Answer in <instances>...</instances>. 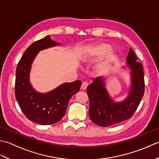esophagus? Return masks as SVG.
I'll return each mask as SVG.
<instances>
[{
    "instance_id": "1",
    "label": "esophagus",
    "mask_w": 159,
    "mask_h": 159,
    "mask_svg": "<svg viewBox=\"0 0 159 159\" xmlns=\"http://www.w3.org/2000/svg\"><path fill=\"white\" fill-rule=\"evenodd\" d=\"M87 86H88V83L83 82V84H82V85H81V89H82L83 90H85V89H87Z\"/></svg>"
}]
</instances>
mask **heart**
<instances>
[{"label": "heart", "instance_id": "heart-1", "mask_svg": "<svg viewBox=\"0 0 159 159\" xmlns=\"http://www.w3.org/2000/svg\"><path fill=\"white\" fill-rule=\"evenodd\" d=\"M110 49V46L106 43H100V44L94 46L89 50V56L91 58H96L101 56L103 54L107 52ZM116 52L115 51H109L105 54L103 58L100 60L99 63L98 64L96 70L98 74H102L105 73L108 69L109 68L111 64L113 63L116 58ZM89 59V57L83 58V61H85Z\"/></svg>", "mask_w": 159, "mask_h": 159}]
</instances>
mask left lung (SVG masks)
<instances>
[{
	"label": "left lung",
	"instance_id": "left-lung-1",
	"mask_svg": "<svg viewBox=\"0 0 159 159\" xmlns=\"http://www.w3.org/2000/svg\"><path fill=\"white\" fill-rule=\"evenodd\" d=\"M137 61L136 55L130 48L126 61L131 71V86L128 97L124 101L114 102L107 91L102 78H96L87 87L89 117L94 124L107 127L130 119L133 116L145 91L143 66Z\"/></svg>",
	"mask_w": 159,
	"mask_h": 159
}]
</instances>
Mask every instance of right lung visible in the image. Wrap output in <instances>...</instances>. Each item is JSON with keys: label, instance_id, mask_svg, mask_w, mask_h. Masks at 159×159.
<instances>
[{"label": "right lung", "instance_id": "1", "mask_svg": "<svg viewBox=\"0 0 159 159\" xmlns=\"http://www.w3.org/2000/svg\"><path fill=\"white\" fill-rule=\"evenodd\" d=\"M59 45L47 35L33 42L22 56L16 72L15 96L25 116L33 122L50 125L58 122L66 114L71 98L79 92L82 85L80 80L66 83L51 92L39 93L30 83L31 64L40 50Z\"/></svg>", "mask_w": 159, "mask_h": 159}]
</instances>
